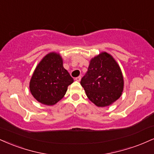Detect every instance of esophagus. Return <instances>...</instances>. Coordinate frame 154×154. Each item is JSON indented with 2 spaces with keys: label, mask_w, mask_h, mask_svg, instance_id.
Instances as JSON below:
<instances>
[{
  "label": "esophagus",
  "mask_w": 154,
  "mask_h": 154,
  "mask_svg": "<svg viewBox=\"0 0 154 154\" xmlns=\"http://www.w3.org/2000/svg\"><path fill=\"white\" fill-rule=\"evenodd\" d=\"M75 80L77 81V82H80V80H81V77H80V76H79V77H76Z\"/></svg>",
  "instance_id": "1"
}]
</instances>
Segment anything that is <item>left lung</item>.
<instances>
[{
    "instance_id": "8db88e82",
    "label": "left lung",
    "mask_w": 154,
    "mask_h": 154,
    "mask_svg": "<svg viewBox=\"0 0 154 154\" xmlns=\"http://www.w3.org/2000/svg\"><path fill=\"white\" fill-rule=\"evenodd\" d=\"M88 99L97 107H107L120 98L124 79L119 64L110 54L103 51L92 58L80 82Z\"/></svg>"
}]
</instances>
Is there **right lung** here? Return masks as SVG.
I'll list each match as a JSON object with an SVG mask.
<instances>
[{
  "instance_id": "1",
  "label": "right lung",
  "mask_w": 154,
  "mask_h": 154,
  "mask_svg": "<svg viewBox=\"0 0 154 154\" xmlns=\"http://www.w3.org/2000/svg\"><path fill=\"white\" fill-rule=\"evenodd\" d=\"M73 82V78L63 66L62 57L52 51L37 64L30 79L29 89L37 101L54 105L65 95L68 86Z\"/></svg>"
}]
</instances>
